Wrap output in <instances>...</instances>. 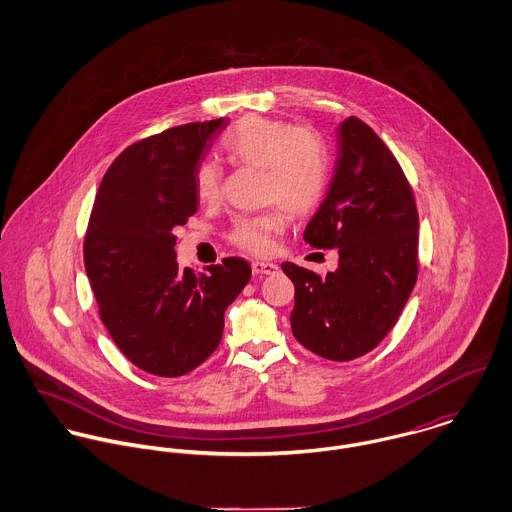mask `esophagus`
<instances>
[{"instance_id":"34e87169","label":"esophagus","mask_w":512,"mask_h":512,"mask_svg":"<svg viewBox=\"0 0 512 512\" xmlns=\"http://www.w3.org/2000/svg\"><path fill=\"white\" fill-rule=\"evenodd\" d=\"M252 272L256 276H272L278 272V266L274 262H262V260H256L252 262Z\"/></svg>"}]
</instances>
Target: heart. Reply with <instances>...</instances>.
<instances>
[{"instance_id":"heart-1","label":"heart","mask_w":512,"mask_h":512,"mask_svg":"<svg viewBox=\"0 0 512 512\" xmlns=\"http://www.w3.org/2000/svg\"><path fill=\"white\" fill-rule=\"evenodd\" d=\"M226 157L238 165L264 169V203L284 207L301 215L313 209L325 193L329 179V151L323 138L290 122L248 116L224 138ZM222 171L213 161H203L195 171V191L201 201H215L220 193ZM284 226L280 209L260 217L240 220L234 228V242L252 252L264 254L272 246V234Z\"/></svg>"}]
</instances>
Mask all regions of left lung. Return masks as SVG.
<instances>
[{
	"label": "left lung",
	"instance_id": "left-lung-1",
	"mask_svg": "<svg viewBox=\"0 0 512 512\" xmlns=\"http://www.w3.org/2000/svg\"><path fill=\"white\" fill-rule=\"evenodd\" d=\"M418 230L414 193L396 157L359 118L341 122L327 195L303 232L313 248H339V266L321 278L282 264L295 286L293 337L329 361L372 351L414 290Z\"/></svg>",
	"mask_w": 512,
	"mask_h": 512
}]
</instances>
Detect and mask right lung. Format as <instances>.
<instances>
[{
	"mask_svg": "<svg viewBox=\"0 0 512 512\" xmlns=\"http://www.w3.org/2000/svg\"><path fill=\"white\" fill-rule=\"evenodd\" d=\"M226 118L165 130L106 171L84 238V268L118 349L155 376H183L219 347L224 311L248 284L242 258L179 270L175 226L197 213L195 171Z\"/></svg>",
	"mask_w": 512,
	"mask_h": 512,
	"instance_id": "add662e5",
	"label": "right lung"
}]
</instances>
